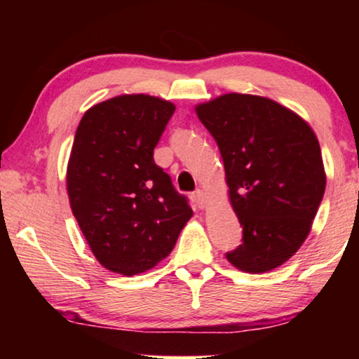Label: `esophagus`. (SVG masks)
Here are the masks:
<instances>
[{
  "instance_id": "esophagus-1",
  "label": "esophagus",
  "mask_w": 359,
  "mask_h": 359,
  "mask_svg": "<svg viewBox=\"0 0 359 359\" xmlns=\"http://www.w3.org/2000/svg\"><path fill=\"white\" fill-rule=\"evenodd\" d=\"M193 199H194V203L199 209L205 208V193L203 189H196L193 193Z\"/></svg>"
}]
</instances>
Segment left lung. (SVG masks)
Here are the masks:
<instances>
[{"mask_svg":"<svg viewBox=\"0 0 359 359\" xmlns=\"http://www.w3.org/2000/svg\"><path fill=\"white\" fill-rule=\"evenodd\" d=\"M217 142L242 245L225 257L247 273L287 262L325 193L320 145L307 122L268 97L230 93L196 107Z\"/></svg>","mask_w":359,"mask_h":359,"instance_id":"obj_1","label":"left lung"}]
</instances>
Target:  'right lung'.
<instances>
[{"instance_id": "right-lung-1", "label": "right lung", "mask_w": 359, "mask_h": 359, "mask_svg": "<svg viewBox=\"0 0 359 359\" xmlns=\"http://www.w3.org/2000/svg\"><path fill=\"white\" fill-rule=\"evenodd\" d=\"M175 104L124 95L85 112L73 140L67 189L73 215L102 266L132 276L173 250L193 215L184 194L155 163Z\"/></svg>"}]
</instances>
